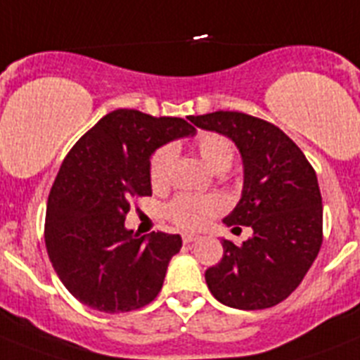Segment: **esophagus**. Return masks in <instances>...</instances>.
<instances>
[{
	"instance_id": "1",
	"label": "esophagus",
	"mask_w": 360,
	"mask_h": 360,
	"mask_svg": "<svg viewBox=\"0 0 360 360\" xmlns=\"http://www.w3.org/2000/svg\"><path fill=\"white\" fill-rule=\"evenodd\" d=\"M199 236H195V233H183V243L184 245H190V243H193V240H198Z\"/></svg>"
}]
</instances>
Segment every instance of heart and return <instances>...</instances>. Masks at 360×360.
<instances>
[{
	"label": "heart",
	"mask_w": 360,
	"mask_h": 360,
	"mask_svg": "<svg viewBox=\"0 0 360 360\" xmlns=\"http://www.w3.org/2000/svg\"><path fill=\"white\" fill-rule=\"evenodd\" d=\"M195 148L202 161L215 172L228 170L236 159V146L232 139L219 132H202L195 139ZM174 148L161 146L152 154L148 162V179L155 190L165 188L170 181ZM224 210V201L219 195H193L179 193L167 206V217L170 223L183 230H202L212 219Z\"/></svg>",
	"instance_id": "b5f03b06"
}]
</instances>
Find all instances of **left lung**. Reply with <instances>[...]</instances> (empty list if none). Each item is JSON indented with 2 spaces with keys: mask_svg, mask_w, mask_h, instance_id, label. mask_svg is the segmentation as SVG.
I'll return each instance as SVG.
<instances>
[{
  "mask_svg": "<svg viewBox=\"0 0 360 360\" xmlns=\"http://www.w3.org/2000/svg\"><path fill=\"white\" fill-rule=\"evenodd\" d=\"M190 121L224 134L239 148L243 198L224 224L254 230L240 246L223 240V259L206 270V284L230 308L279 304L301 284L323 245V198L314 167L279 127L254 115L219 110Z\"/></svg>",
  "mask_w": 360,
  "mask_h": 360,
  "instance_id": "8db88e82",
  "label": "left lung"
}]
</instances>
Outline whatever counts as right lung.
<instances>
[{"label":"right lung","instance_id":"add662e5","mask_svg":"<svg viewBox=\"0 0 360 360\" xmlns=\"http://www.w3.org/2000/svg\"><path fill=\"white\" fill-rule=\"evenodd\" d=\"M195 128L181 117L120 108L98 121L65 158L50 188L45 246L77 301L105 314L139 310L162 288L177 233L136 237L124 228L134 198L152 195L154 150Z\"/></svg>","mask_w":360,"mask_h":360}]
</instances>
